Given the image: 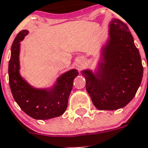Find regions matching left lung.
Listing matches in <instances>:
<instances>
[{"instance_id": "obj_1", "label": "left lung", "mask_w": 148, "mask_h": 148, "mask_svg": "<svg viewBox=\"0 0 148 148\" xmlns=\"http://www.w3.org/2000/svg\"><path fill=\"white\" fill-rule=\"evenodd\" d=\"M109 39L102 49L96 74L87 70L86 90L99 110H114L133 99L143 76L141 56L127 26L119 19L110 22Z\"/></svg>"}]
</instances>
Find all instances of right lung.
Instances as JSON below:
<instances>
[{"mask_svg": "<svg viewBox=\"0 0 148 148\" xmlns=\"http://www.w3.org/2000/svg\"><path fill=\"white\" fill-rule=\"evenodd\" d=\"M27 34V30L21 31L12 45L9 62V82L12 94L22 110L32 118L44 120L58 117L67 108L73 80L78 73L76 70H71L64 73L49 90L31 87L19 73L20 42Z\"/></svg>", "mask_w": 148, "mask_h": 148, "instance_id": "obj_1", "label": "right lung"}]
</instances>
